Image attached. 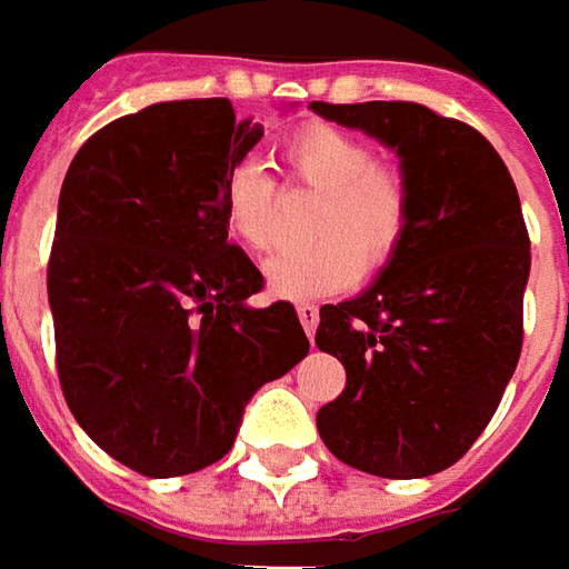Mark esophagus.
I'll return each instance as SVG.
<instances>
[{
  "label": "esophagus",
  "instance_id": "obj_1",
  "mask_svg": "<svg viewBox=\"0 0 569 569\" xmlns=\"http://www.w3.org/2000/svg\"><path fill=\"white\" fill-rule=\"evenodd\" d=\"M297 317H300L303 332L313 339V332H317V326H319V307H313V303H297Z\"/></svg>",
  "mask_w": 569,
  "mask_h": 569
}]
</instances>
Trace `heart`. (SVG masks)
Here are the masks:
<instances>
[{"instance_id":"b5f03b06","label":"heart","mask_w":569,"mask_h":569,"mask_svg":"<svg viewBox=\"0 0 569 569\" xmlns=\"http://www.w3.org/2000/svg\"><path fill=\"white\" fill-rule=\"evenodd\" d=\"M284 177L319 192L310 214L313 243L266 262V284L284 300H313L348 291L367 272L386 269L411 230L415 196L405 170L373 158L370 144L329 122H307L281 142ZM278 192L256 161L228 167L221 221L252 252L274 240Z\"/></svg>"}]
</instances>
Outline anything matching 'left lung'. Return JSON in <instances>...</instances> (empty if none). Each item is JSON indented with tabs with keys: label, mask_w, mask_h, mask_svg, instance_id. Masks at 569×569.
Returning <instances> with one entry per match:
<instances>
[{
	"label": "left lung",
	"mask_w": 569,
	"mask_h": 569,
	"mask_svg": "<svg viewBox=\"0 0 569 569\" xmlns=\"http://www.w3.org/2000/svg\"><path fill=\"white\" fill-rule=\"evenodd\" d=\"M313 110L396 148L415 196L399 256L361 297L319 310V351L348 373L319 437L351 469L427 478L469 452L519 363L532 262L519 192L478 129L425 103Z\"/></svg>",
	"instance_id": "1"
}]
</instances>
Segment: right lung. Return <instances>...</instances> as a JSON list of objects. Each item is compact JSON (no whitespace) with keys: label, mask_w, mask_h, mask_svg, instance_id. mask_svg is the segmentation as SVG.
<instances>
[{"label":"right lung","mask_w":569,"mask_h":569,"mask_svg":"<svg viewBox=\"0 0 569 569\" xmlns=\"http://www.w3.org/2000/svg\"><path fill=\"white\" fill-rule=\"evenodd\" d=\"M259 139L228 98L164 100L98 129L62 180L59 386L81 430L148 478L228 456L252 392L310 351L288 300L247 303L266 281L221 221L224 173Z\"/></svg>","instance_id":"add662e5"}]
</instances>
